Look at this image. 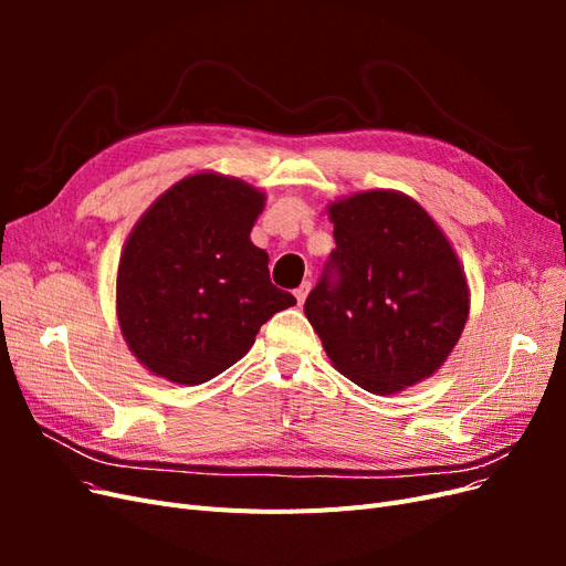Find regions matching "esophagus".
<instances>
[{
    "instance_id": "34e87169",
    "label": "esophagus",
    "mask_w": 566,
    "mask_h": 566,
    "mask_svg": "<svg viewBox=\"0 0 566 566\" xmlns=\"http://www.w3.org/2000/svg\"><path fill=\"white\" fill-rule=\"evenodd\" d=\"M310 290H312V283H310V281H304V283L295 290V300H297V304H304L306 295H310Z\"/></svg>"
}]
</instances>
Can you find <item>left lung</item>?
<instances>
[{
    "label": "left lung",
    "mask_w": 566,
    "mask_h": 566,
    "mask_svg": "<svg viewBox=\"0 0 566 566\" xmlns=\"http://www.w3.org/2000/svg\"><path fill=\"white\" fill-rule=\"evenodd\" d=\"M335 250L304 314L333 366L373 394L416 385L447 361L468 321V283L447 235L394 191L331 205Z\"/></svg>",
    "instance_id": "1"
}]
</instances>
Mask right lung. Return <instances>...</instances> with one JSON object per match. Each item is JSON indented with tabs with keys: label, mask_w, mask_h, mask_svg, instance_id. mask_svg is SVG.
Listing matches in <instances>:
<instances>
[{
	"label": "right lung",
	"mask_w": 566,
	"mask_h": 566,
	"mask_svg": "<svg viewBox=\"0 0 566 566\" xmlns=\"http://www.w3.org/2000/svg\"><path fill=\"white\" fill-rule=\"evenodd\" d=\"M264 196L245 181L193 175L139 219L117 269V318L134 356L160 378L202 385L250 352L297 300L269 279L250 231Z\"/></svg>",
	"instance_id": "add662e5"
}]
</instances>
